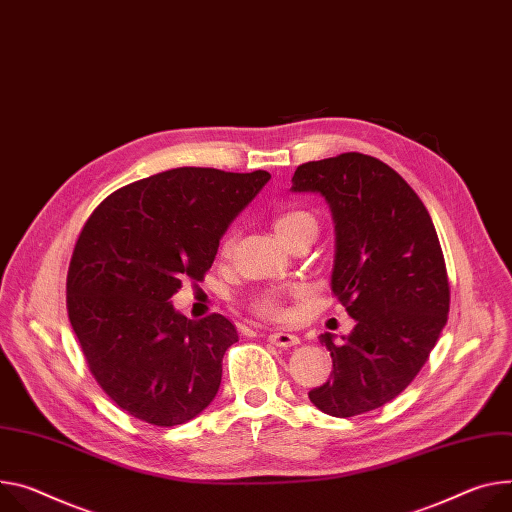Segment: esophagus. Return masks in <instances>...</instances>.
Returning a JSON list of instances; mask_svg holds the SVG:
<instances>
[{
	"mask_svg": "<svg viewBox=\"0 0 512 512\" xmlns=\"http://www.w3.org/2000/svg\"><path fill=\"white\" fill-rule=\"evenodd\" d=\"M269 343L271 345H275V347H284V349H288V347H296L298 343H300V339H298V335H294V333H286V331H273V333H269Z\"/></svg>",
	"mask_w": 512,
	"mask_h": 512,
	"instance_id": "1",
	"label": "esophagus"
}]
</instances>
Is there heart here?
<instances>
[{
	"instance_id": "obj_1",
	"label": "heart",
	"mask_w": 512,
	"mask_h": 512,
	"mask_svg": "<svg viewBox=\"0 0 512 512\" xmlns=\"http://www.w3.org/2000/svg\"><path fill=\"white\" fill-rule=\"evenodd\" d=\"M275 230L277 235L282 237L284 243H288L292 237L296 235H302V232H316V218L306 212V210H300V208H292V210H286L282 214L275 216ZM232 241H235V237L232 235H226L220 243V251L222 253H228L230 247H232ZM251 308L259 314V316H265V318H280L284 314V306H282V298L277 296L275 292H263L259 294L257 298H253L251 302Z\"/></svg>"
}]
</instances>
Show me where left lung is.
Masks as SVG:
<instances>
[{
  "instance_id": "1",
  "label": "left lung",
  "mask_w": 512,
  "mask_h": 512,
  "mask_svg": "<svg viewBox=\"0 0 512 512\" xmlns=\"http://www.w3.org/2000/svg\"><path fill=\"white\" fill-rule=\"evenodd\" d=\"M292 190L318 192L331 206V288L355 318L343 341L318 337L333 374L308 398L339 418L376 410L416 378L447 324L449 277L435 224L392 167L361 153L302 163Z\"/></svg>"
}]
</instances>
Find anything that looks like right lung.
Here are the masks:
<instances>
[{"instance_id":"obj_1","label":"right lung","mask_w":512,"mask_h":512,"mask_svg":"<svg viewBox=\"0 0 512 512\" xmlns=\"http://www.w3.org/2000/svg\"><path fill=\"white\" fill-rule=\"evenodd\" d=\"M267 171L177 167L110 194L83 224L67 273V312L91 376L155 427L192 421L216 396L239 341L222 314L190 320L169 298L202 282L224 230Z\"/></svg>"}]
</instances>
